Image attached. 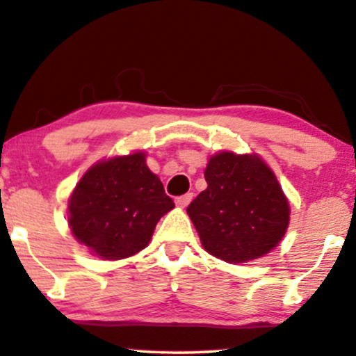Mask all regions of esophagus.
Returning <instances> with one entry per match:
<instances>
[{
  "mask_svg": "<svg viewBox=\"0 0 356 356\" xmlns=\"http://www.w3.org/2000/svg\"><path fill=\"white\" fill-rule=\"evenodd\" d=\"M192 198H193V193H185V195H182V197L176 198V204L179 208H185V207H188V203L192 202Z\"/></svg>",
  "mask_w": 356,
  "mask_h": 356,
  "instance_id": "1",
  "label": "esophagus"
}]
</instances>
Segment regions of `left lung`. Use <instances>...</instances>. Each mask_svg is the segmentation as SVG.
Masks as SVG:
<instances>
[{
    "mask_svg": "<svg viewBox=\"0 0 356 356\" xmlns=\"http://www.w3.org/2000/svg\"><path fill=\"white\" fill-rule=\"evenodd\" d=\"M208 187L187 214L209 254L247 263L276 248L287 232L289 200L273 169L257 153L219 152L204 169Z\"/></svg>",
    "mask_w": 356,
    "mask_h": 356,
    "instance_id": "obj_1",
    "label": "left lung"
}]
</instances>
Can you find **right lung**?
Masks as SVG:
<instances>
[{"label": "right lung", "mask_w": 356, "mask_h": 356, "mask_svg": "<svg viewBox=\"0 0 356 356\" xmlns=\"http://www.w3.org/2000/svg\"><path fill=\"white\" fill-rule=\"evenodd\" d=\"M145 158L135 152L95 163L69 197L71 232L98 258L116 261L142 252L174 208Z\"/></svg>", "instance_id": "obj_1"}]
</instances>
